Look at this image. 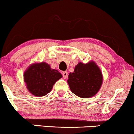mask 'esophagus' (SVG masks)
I'll return each instance as SVG.
<instances>
[{"label":"esophagus","mask_w":134,"mask_h":134,"mask_svg":"<svg viewBox=\"0 0 134 134\" xmlns=\"http://www.w3.org/2000/svg\"><path fill=\"white\" fill-rule=\"evenodd\" d=\"M62 76H63V78L64 79H66L68 76V73H67V72L66 71H64L62 72Z\"/></svg>","instance_id":"1"}]
</instances>
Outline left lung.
I'll return each mask as SVG.
<instances>
[{
  "label": "left lung",
  "instance_id": "1",
  "mask_svg": "<svg viewBox=\"0 0 134 134\" xmlns=\"http://www.w3.org/2000/svg\"><path fill=\"white\" fill-rule=\"evenodd\" d=\"M74 94L81 98H90L97 93L102 82L100 70L93 62L84 64L79 62L67 80Z\"/></svg>",
  "mask_w": 134,
  "mask_h": 134
}]
</instances>
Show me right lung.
<instances>
[{"label":"right lung","mask_w":134,"mask_h":134,"mask_svg":"<svg viewBox=\"0 0 134 134\" xmlns=\"http://www.w3.org/2000/svg\"><path fill=\"white\" fill-rule=\"evenodd\" d=\"M62 75L57 70L51 69L46 62L30 66L24 73L27 87L34 96H44L51 91L53 85Z\"/></svg>","instance_id":"add662e5"}]
</instances>
